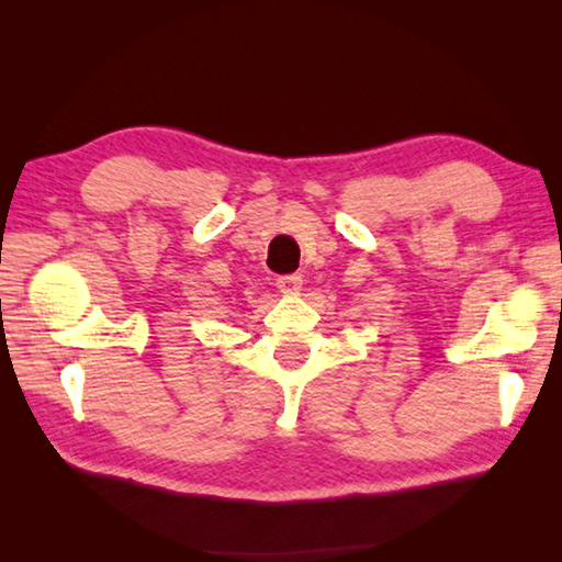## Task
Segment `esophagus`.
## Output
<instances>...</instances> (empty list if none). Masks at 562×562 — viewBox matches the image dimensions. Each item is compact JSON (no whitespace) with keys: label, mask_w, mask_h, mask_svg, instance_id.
<instances>
[{"label":"esophagus","mask_w":562,"mask_h":562,"mask_svg":"<svg viewBox=\"0 0 562 562\" xmlns=\"http://www.w3.org/2000/svg\"><path fill=\"white\" fill-rule=\"evenodd\" d=\"M278 288L284 294H297L302 290V274L292 272V274H280L278 278Z\"/></svg>","instance_id":"1"}]
</instances>
